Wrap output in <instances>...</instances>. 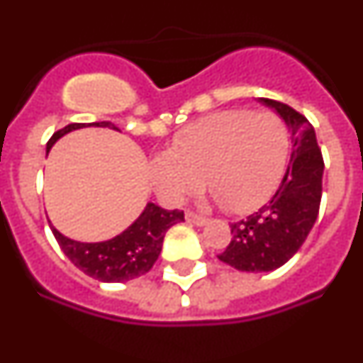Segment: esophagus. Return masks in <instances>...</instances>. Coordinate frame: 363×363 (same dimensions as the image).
I'll list each match as a JSON object with an SVG mask.
<instances>
[{
    "instance_id": "34e87169",
    "label": "esophagus",
    "mask_w": 363,
    "mask_h": 363,
    "mask_svg": "<svg viewBox=\"0 0 363 363\" xmlns=\"http://www.w3.org/2000/svg\"><path fill=\"white\" fill-rule=\"evenodd\" d=\"M185 220L189 221V223H194V225H205V223H207V218L205 216H200V214H196V213H192V211H187V213H185Z\"/></svg>"
}]
</instances>
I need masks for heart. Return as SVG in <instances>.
<instances>
[{"instance_id": "b5f03b06", "label": "heart", "mask_w": 363, "mask_h": 363, "mask_svg": "<svg viewBox=\"0 0 363 363\" xmlns=\"http://www.w3.org/2000/svg\"><path fill=\"white\" fill-rule=\"evenodd\" d=\"M291 138L274 112L229 108L187 125L171 149L150 162L160 196L179 203L201 184L225 211L242 214L264 203L287 165Z\"/></svg>"}]
</instances>
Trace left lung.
Segmentation results:
<instances>
[{
	"mask_svg": "<svg viewBox=\"0 0 363 363\" xmlns=\"http://www.w3.org/2000/svg\"><path fill=\"white\" fill-rule=\"evenodd\" d=\"M259 101L285 121L293 152L274 196L255 214L230 223L233 240L218 255L223 264L245 272H269L289 262L313 229L322 200L323 158L314 127L289 105Z\"/></svg>",
	"mask_w": 363,
	"mask_h": 363,
	"instance_id": "1",
	"label": "left lung"
}]
</instances>
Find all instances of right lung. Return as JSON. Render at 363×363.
<instances>
[{
  "label": "right lung",
  "instance_id": "1",
  "mask_svg": "<svg viewBox=\"0 0 363 363\" xmlns=\"http://www.w3.org/2000/svg\"><path fill=\"white\" fill-rule=\"evenodd\" d=\"M91 125L118 130L111 121H94V123H89V127ZM83 127L85 123H70L54 133L47 143V152L60 138L65 136L70 130L83 129ZM179 221H184V211H165L156 203H147L143 213L133 225L107 242H76L54 229L52 223H50V229H52L54 238L62 247V251L79 271L94 280L116 284V281L134 280L149 272L162 252L165 233Z\"/></svg>",
  "mask_w": 363,
  "mask_h": 363
}]
</instances>
